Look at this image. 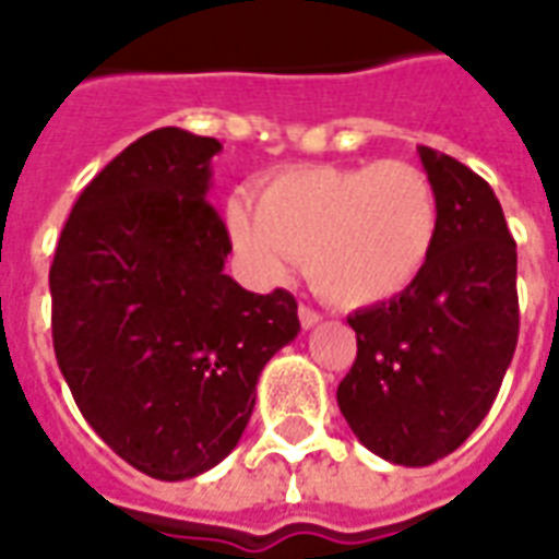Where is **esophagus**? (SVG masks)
<instances>
[{
    "mask_svg": "<svg viewBox=\"0 0 559 559\" xmlns=\"http://www.w3.org/2000/svg\"><path fill=\"white\" fill-rule=\"evenodd\" d=\"M320 320H323V317L317 314L314 308H308V305H299V323H302V329H314Z\"/></svg>",
    "mask_w": 559,
    "mask_h": 559,
    "instance_id": "1",
    "label": "esophagus"
}]
</instances>
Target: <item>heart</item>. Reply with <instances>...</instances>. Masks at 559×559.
Returning a JSON list of instances; mask_svg holds the SVG:
<instances>
[{
    "label": "heart",
    "instance_id": "obj_1",
    "mask_svg": "<svg viewBox=\"0 0 559 559\" xmlns=\"http://www.w3.org/2000/svg\"><path fill=\"white\" fill-rule=\"evenodd\" d=\"M224 227L251 275L281 281L293 260L326 302L371 308L407 293L440 239V194L411 160L311 164L233 194Z\"/></svg>",
    "mask_w": 559,
    "mask_h": 559
}]
</instances>
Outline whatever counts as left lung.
Masks as SVG:
<instances>
[{
  "label": "left lung",
  "instance_id": "8db88e82",
  "mask_svg": "<svg viewBox=\"0 0 559 559\" xmlns=\"http://www.w3.org/2000/svg\"><path fill=\"white\" fill-rule=\"evenodd\" d=\"M419 160L440 194V239L421 278L347 323L356 362L344 419L389 464L428 467L488 416L518 344V254L491 185L437 148Z\"/></svg>",
  "mask_w": 559,
  "mask_h": 559
}]
</instances>
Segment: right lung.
I'll use <instances>...</instances> for the list:
<instances>
[{
	"label": "right lung",
	"mask_w": 559,
	"mask_h": 559,
	"mask_svg": "<svg viewBox=\"0 0 559 559\" xmlns=\"http://www.w3.org/2000/svg\"><path fill=\"white\" fill-rule=\"evenodd\" d=\"M218 152L148 131L83 188L50 266L56 362L83 419L160 481L230 455L260 371L302 329L290 293L224 275L230 236L206 200Z\"/></svg>",
	"instance_id": "1"
}]
</instances>
